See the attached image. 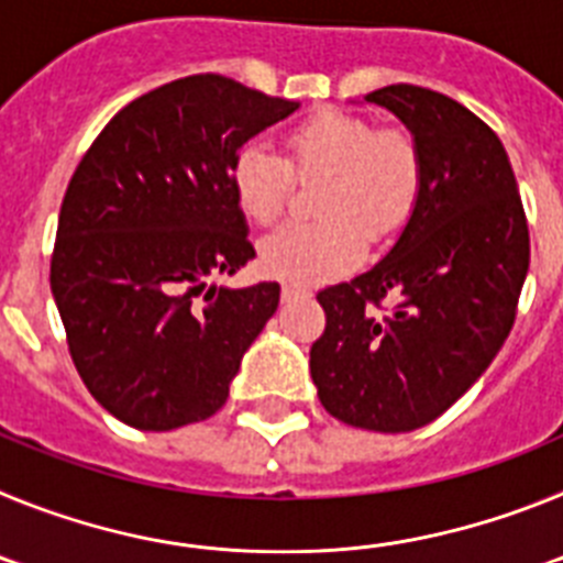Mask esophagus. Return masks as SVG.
Wrapping results in <instances>:
<instances>
[{"instance_id":"obj_1","label":"esophagus","mask_w":563,"mask_h":563,"mask_svg":"<svg viewBox=\"0 0 563 563\" xmlns=\"http://www.w3.org/2000/svg\"><path fill=\"white\" fill-rule=\"evenodd\" d=\"M296 298H307V290L296 285H285L282 287V301H296Z\"/></svg>"}]
</instances>
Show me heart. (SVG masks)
I'll return each mask as SVG.
<instances>
[{
	"label": "heart",
	"mask_w": 563,
	"mask_h": 563,
	"mask_svg": "<svg viewBox=\"0 0 563 563\" xmlns=\"http://www.w3.org/2000/svg\"><path fill=\"white\" fill-rule=\"evenodd\" d=\"M287 161L267 146L251 143L236 154L231 186L239 208L258 225L285 211L292 172L321 177L318 222H290L258 245L265 273L318 285L343 276L366 253V242L389 236L409 217L420 191V152L400 129H375V123L350 112L310 114L287 132Z\"/></svg>",
	"instance_id": "obj_1"
}]
</instances>
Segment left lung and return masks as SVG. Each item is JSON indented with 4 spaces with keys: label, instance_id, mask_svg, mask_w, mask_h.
<instances>
[{
    "label": "left lung",
    "instance_id": "left-lung-1",
    "mask_svg": "<svg viewBox=\"0 0 563 563\" xmlns=\"http://www.w3.org/2000/svg\"><path fill=\"white\" fill-rule=\"evenodd\" d=\"M420 152V191L386 256L318 292V400L346 426L402 434L449 411L490 366L516 321L530 233L496 132L454 98L415 84L369 92ZM398 305L386 311L382 298Z\"/></svg>",
    "mask_w": 563,
    "mask_h": 563
}]
</instances>
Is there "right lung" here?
I'll return each instance as SVG.
<instances>
[{
	"label": "right lung",
	"mask_w": 563,
	"mask_h": 563,
	"mask_svg": "<svg viewBox=\"0 0 563 563\" xmlns=\"http://www.w3.org/2000/svg\"><path fill=\"white\" fill-rule=\"evenodd\" d=\"M296 109L213 73L177 78L126 103L78 163L49 287L84 386L132 429L217 415L276 312V282L211 278L256 256L231 186L239 148Z\"/></svg>",
	"instance_id": "1"
}]
</instances>
